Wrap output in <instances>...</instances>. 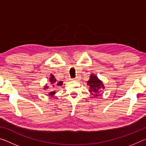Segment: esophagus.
<instances>
[{
  "instance_id": "34e87169",
  "label": "esophagus",
  "mask_w": 146,
  "mask_h": 146,
  "mask_svg": "<svg viewBox=\"0 0 146 146\" xmlns=\"http://www.w3.org/2000/svg\"><path fill=\"white\" fill-rule=\"evenodd\" d=\"M78 77H76V78H72L71 79V80H78Z\"/></svg>"
}]
</instances>
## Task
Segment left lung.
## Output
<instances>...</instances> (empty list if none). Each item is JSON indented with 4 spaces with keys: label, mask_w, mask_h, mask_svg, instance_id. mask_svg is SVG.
<instances>
[{
    "label": "left lung",
    "mask_w": 146,
    "mask_h": 146,
    "mask_svg": "<svg viewBox=\"0 0 146 146\" xmlns=\"http://www.w3.org/2000/svg\"><path fill=\"white\" fill-rule=\"evenodd\" d=\"M88 85L90 86V91L91 93H95V96H98L100 93L101 88H104L102 82L97 77V76L91 75L90 80L88 82Z\"/></svg>",
    "instance_id": "8db88e82"
}]
</instances>
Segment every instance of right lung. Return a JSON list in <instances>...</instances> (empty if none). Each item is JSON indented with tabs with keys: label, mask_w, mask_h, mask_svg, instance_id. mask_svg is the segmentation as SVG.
Wrapping results in <instances>:
<instances>
[{
	"label": "right lung",
	"mask_w": 146,
	"mask_h": 146,
	"mask_svg": "<svg viewBox=\"0 0 146 146\" xmlns=\"http://www.w3.org/2000/svg\"><path fill=\"white\" fill-rule=\"evenodd\" d=\"M49 82H50V84L53 85V87H55V86H61L62 85V81H59V82H57L56 81V79L55 78V77H54V76L51 75V77L49 78ZM48 86H45V88L44 89H48ZM55 93V91H51V92H50L49 93V95H54V94Z\"/></svg>",
	"instance_id": "obj_1"
}]
</instances>
